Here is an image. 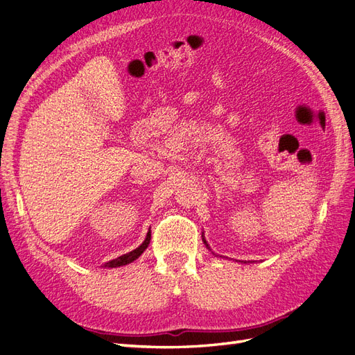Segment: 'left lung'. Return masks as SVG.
Returning a JSON list of instances; mask_svg holds the SVG:
<instances>
[{
  "label": "left lung",
  "instance_id": "left-lung-1",
  "mask_svg": "<svg viewBox=\"0 0 355 355\" xmlns=\"http://www.w3.org/2000/svg\"><path fill=\"white\" fill-rule=\"evenodd\" d=\"M201 237H202V241H204V244H206V247H207V249H210V247H209V244H207V241H206V240H204V235H201Z\"/></svg>",
  "mask_w": 355,
  "mask_h": 355
}]
</instances>
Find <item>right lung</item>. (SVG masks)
Wrapping results in <instances>:
<instances>
[{"instance_id": "right-lung-1", "label": "right lung", "mask_w": 355, "mask_h": 355, "mask_svg": "<svg viewBox=\"0 0 355 355\" xmlns=\"http://www.w3.org/2000/svg\"><path fill=\"white\" fill-rule=\"evenodd\" d=\"M149 241H151V231H148L145 241H144L141 245H139L137 249H135V250H132V252H128V253H125V254H123V256H120V257H116V259H112V261H110V262H106V263L103 265V268H118V266H123V265H127V263H132L133 261H136L137 257L141 256V254L146 250V247H148Z\"/></svg>"}]
</instances>
